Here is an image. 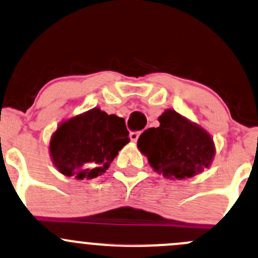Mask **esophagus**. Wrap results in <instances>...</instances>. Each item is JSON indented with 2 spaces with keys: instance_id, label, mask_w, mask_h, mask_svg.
<instances>
[{
  "instance_id": "34e87169",
  "label": "esophagus",
  "mask_w": 258,
  "mask_h": 258,
  "mask_svg": "<svg viewBox=\"0 0 258 258\" xmlns=\"http://www.w3.org/2000/svg\"><path fill=\"white\" fill-rule=\"evenodd\" d=\"M140 135H141V132H138V131L131 132V134H130V138H131L132 142H136V141L138 140V137H140Z\"/></svg>"
}]
</instances>
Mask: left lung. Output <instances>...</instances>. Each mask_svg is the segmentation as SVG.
<instances>
[{
    "label": "left lung",
    "mask_w": 258,
    "mask_h": 258,
    "mask_svg": "<svg viewBox=\"0 0 258 258\" xmlns=\"http://www.w3.org/2000/svg\"><path fill=\"white\" fill-rule=\"evenodd\" d=\"M158 120L161 126L146 130L137 142L156 172L168 178L184 179L209 167L215 150L204 130L174 110H167Z\"/></svg>",
    "instance_id": "obj_1"
}]
</instances>
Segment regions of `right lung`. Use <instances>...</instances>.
Here are the masks:
<instances>
[{
    "label": "right lung",
    "mask_w": 258,
    "mask_h": 258,
    "mask_svg": "<svg viewBox=\"0 0 258 258\" xmlns=\"http://www.w3.org/2000/svg\"><path fill=\"white\" fill-rule=\"evenodd\" d=\"M128 142L123 118L95 107L61 123L49 148L59 172L67 177L93 179L106 172Z\"/></svg>",
    "instance_id": "right-lung-1"
}]
</instances>
